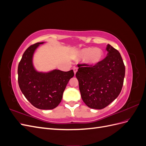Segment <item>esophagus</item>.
I'll return each instance as SVG.
<instances>
[{
    "mask_svg": "<svg viewBox=\"0 0 146 146\" xmlns=\"http://www.w3.org/2000/svg\"><path fill=\"white\" fill-rule=\"evenodd\" d=\"M73 70H74V72L75 75H76V72H77V70H78V68H77V67H74V68H73Z\"/></svg>",
    "mask_w": 146,
    "mask_h": 146,
    "instance_id": "esophagus-1",
    "label": "esophagus"
}]
</instances>
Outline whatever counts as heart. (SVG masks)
Segmentation results:
<instances>
[{
    "label": "heart",
    "instance_id": "1",
    "mask_svg": "<svg viewBox=\"0 0 146 146\" xmlns=\"http://www.w3.org/2000/svg\"><path fill=\"white\" fill-rule=\"evenodd\" d=\"M78 56L85 58L86 62L89 64H95L99 63L103 56V52L98 48H85L79 51Z\"/></svg>",
    "mask_w": 146,
    "mask_h": 146
}]
</instances>
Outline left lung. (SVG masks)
I'll return each instance as SVG.
<instances>
[{"label":"left lung","mask_w":146,"mask_h":146,"mask_svg":"<svg viewBox=\"0 0 146 146\" xmlns=\"http://www.w3.org/2000/svg\"><path fill=\"white\" fill-rule=\"evenodd\" d=\"M107 56L94 65L78 64L76 76L83 101L88 107L103 109L120 94L125 77V65L120 53L111 45Z\"/></svg>","instance_id":"left-lung-1"}]
</instances>
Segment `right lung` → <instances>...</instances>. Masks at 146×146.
I'll use <instances>...</instances> for the list:
<instances>
[{
  "label": "right lung",
  "instance_id": "add662e5",
  "mask_svg": "<svg viewBox=\"0 0 146 146\" xmlns=\"http://www.w3.org/2000/svg\"><path fill=\"white\" fill-rule=\"evenodd\" d=\"M42 43L31 45L24 52L17 69L18 83L25 98L35 107L52 110L61 102L66 85L74 73L73 70H54L46 74L36 72L32 64V56L35 49Z\"/></svg>",
  "mask_w": 146,
  "mask_h": 146
}]
</instances>
